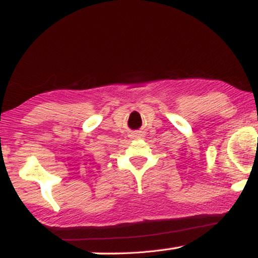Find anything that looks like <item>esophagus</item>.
<instances>
[{
	"mask_svg": "<svg viewBox=\"0 0 258 258\" xmlns=\"http://www.w3.org/2000/svg\"><path fill=\"white\" fill-rule=\"evenodd\" d=\"M141 136H142V134L141 133H136V135H134V137H137V139H141Z\"/></svg>",
	"mask_w": 258,
	"mask_h": 258,
	"instance_id": "esophagus-1",
	"label": "esophagus"
}]
</instances>
